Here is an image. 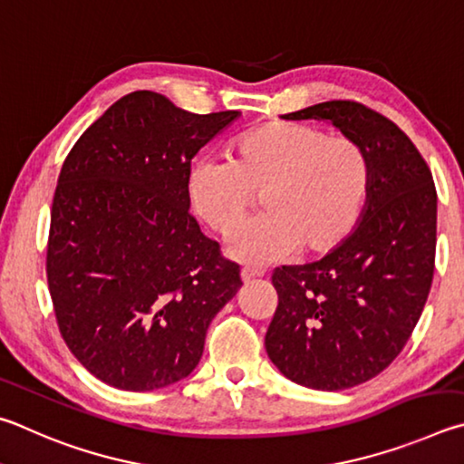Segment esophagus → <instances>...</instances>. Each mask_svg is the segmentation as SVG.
I'll list each match as a JSON object with an SVG mask.
<instances>
[{
  "label": "esophagus",
  "instance_id": "obj_1",
  "mask_svg": "<svg viewBox=\"0 0 464 464\" xmlns=\"http://www.w3.org/2000/svg\"><path fill=\"white\" fill-rule=\"evenodd\" d=\"M261 271H255V269H242L240 271V277H242V281L245 283H248V281H253V279H256V277H261Z\"/></svg>",
  "mask_w": 464,
  "mask_h": 464
}]
</instances>
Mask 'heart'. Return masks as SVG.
I'll return each instance as SVG.
<instances>
[{"instance_id": "1", "label": "heart", "mask_w": 464, "mask_h": 464, "mask_svg": "<svg viewBox=\"0 0 464 464\" xmlns=\"http://www.w3.org/2000/svg\"><path fill=\"white\" fill-rule=\"evenodd\" d=\"M187 191L195 214L222 237L261 195L263 216L232 234L227 255L269 265L297 248L324 256L343 246L367 208L371 165L353 138L302 121H269L242 134L230 160L195 162Z\"/></svg>"}]
</instances>
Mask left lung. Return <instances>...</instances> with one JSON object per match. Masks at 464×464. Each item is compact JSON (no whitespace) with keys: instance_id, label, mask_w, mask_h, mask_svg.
<instances>
[{"instance_id":"obj_1","label":"left lung","mask_w":464,"mask_h":464,"mask_svg":"<svg viewBox=\"0 0 464 464\" xmlns=\"http://www.w3.org/2000/svg\"><path fill=\"white\" fill-rule=\"evenodd\" d=\"M285 120H330L371 165L367 208L353 237L307 265L277 266L269 359L295 383L340 392L377 377L408 344L432 287L436 187L403 130L353 100L315 103Z\"/></svg>"}]
</instances>
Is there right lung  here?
<instances>
[{"label": "right lung", "instance_id": "right-lung-1", "mask_svg": "<svg viewBox=\"0 0 464 464\" xmlns=\"http://www.w3.org/2000/svg\"><path fill=\"white\" fill-rule=\"evenodd\" d=\"M238 111L191 113L128 93L63 162L46 245L59 332L75 359L124 392L167 387L198 367L240 266L189 214L191 159Z\"/></svg>", "mask_w": 464, "mask_h": 464}]
</instances>
